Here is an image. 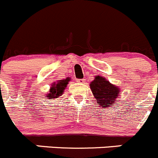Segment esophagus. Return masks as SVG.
Segmentation results:
<instances>
[{"label":"esophagus","mask_w":158,"mask_h":158,"mask_svg":"<svg viewBox=\"0 0 158 158\" xmlns=\"http://www.w3.org/2000/svg\"><path fill=\"white\" fill-rule=\"evenodd\" d=\"M79 82H80V83H82V82H85V79H79V81H78Z\"/></svg>","instance_id":"esophagus-1"}]
</instances>
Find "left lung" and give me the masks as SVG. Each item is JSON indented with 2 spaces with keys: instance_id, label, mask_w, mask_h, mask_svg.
I'll return each instance as SVG.
<instances>
[{
  "instance_id": "obj_1",
  "label": "left lung",
  "mask_w": 158,
  "mask_h": 158,
  "mask_svg": "<svg viewBox=\"0 0 158 158\" xmlns=\"http://www.w3.org/2000/svg\"><path fill=\"white\" fill-rule=\"evenodd\" d=\"M89 86L94 96L98 101L99 105L102 107L106 108L109 105H113L119 96L120 89L111 84L109 81L102 76H96Z\"/></svg>"
}]
</instances>
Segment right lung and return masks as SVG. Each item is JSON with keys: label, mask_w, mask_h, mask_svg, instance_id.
<instances>
[{"label": "right lung", "mask_w": 158, "mask_h": 158, "mask_svg": "<svg viewBox=\"0 0 158 158\" xmlns=\"http://www.w3.org/2000/svg\"><path fill=\"white\" fill-rule=\"evenodd\" d=\"M70 80L71 79L67 78V79L60 80L59 82H57L56 83L52 84V87H51L50 89V91H49V94L47 96L48 98H49V99L56 98H58L59 96L62 95L65 87H66L67 85H68V83H69V82Z\"/></svg>", "instance_id": "1"}]
</instances>
